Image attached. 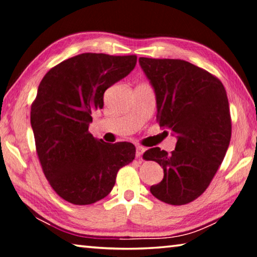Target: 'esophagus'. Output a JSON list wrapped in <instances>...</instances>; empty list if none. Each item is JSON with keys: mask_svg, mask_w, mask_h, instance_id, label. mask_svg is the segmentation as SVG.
I'll return each mask as SVG.
<instances>
[{"mask_svg": "<svg viewBox=\"0 0 257 257\" xmlns=\"http://www.w3.org/2000/svg\"><path fill=\"white\" fill-rule=\"evenodd\" d=\"M144 152H145V148H144V147L137 146V147H136V157H137V158H141L142 155L144 154Z\"/></svg>", "mask_w": 257, "mask_h": 257, "instance_id": "esophagus-1", "label": "esophagus"}]
</instances>
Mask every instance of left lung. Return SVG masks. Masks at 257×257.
<instances>
[{
	"label": "left lung",
	"instance_id": "left-lung-1",
	"mask_svg": "<svg viewBox=\"0 0 257 257\" xmlns=\"http://www.w3.org/2000/svg\"><path fill=\"white\" fill-rule=\"evenodd\" d=\"M139 65L155 91L158 123L177 138L171 154L160 147L144 153V160L164 170L151 192L182 206L207 190L226 155L231 137L227 93L216 76L185 60L141 57Z\"/></svg>",
	"mask_w": 257,
	"mask_h": 257
}]
</instances>
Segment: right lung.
<instances>
[{
    "label": "right lung",
    "mask_w": 257,
    "mask_h": 257,
    "mask_svg": "<svg viewBox=\"0 0 257 257\" xmlns=\"http://www.w3.org/2000/svg\"><path fill=\"white\" fill-rule=\"evenodd\" d=\"M136 63V55L85 53L56 65L41 80L30 122L44 174L65 201L85 206L105 198L118 171L134 161L132 143L96 139L88 124L92 113L103 108L106 88Z\"/></svg>",
    "instance_id": "1"
}]
</instances>
